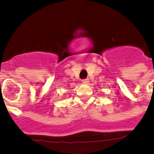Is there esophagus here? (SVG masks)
I'll return each mask as SVG.
<instances>
[{
	"mask_svg": "<svg viewBox=\"0 0 154 154\" xmlns=\"http://www.w3.org/2000/svg\"><path fill=\"white\" fill-rule=\"evenodd\" d=\"M89 82V80L88 79H85L82 80V83L84 84H88Z\"/></svg>",
	"mask_w": 154,
	"mask_h": 154,
	"instance_id": "1",
	"label": "esophagus"
}]
</instances>
